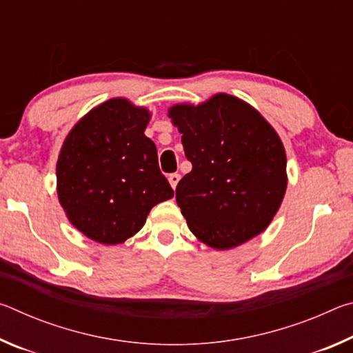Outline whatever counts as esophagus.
<instances>
[{
	"label": "esophagus",
	"instance_id": "obj_1",
	"mask_svg": "<svg viewBox=\"0 0 353 353\" xmlns=\"http://www.w3.org/2000/svg\"><path fill=\"white\" fill-rule=\"evenodd\" d=\"M168 181H170V185L172 187V190H176L179 181H181V174H177V172H172V174L168 176Z\"/></svg>",
	"mask_w": 353,
	"mask_h": 353
}]
</instances>
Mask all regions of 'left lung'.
<instances>
[{"mask_svg":"<svg viewBox=\"0 0 353 353\" xmlns=\"http://www.w3.org/2000/svg\"><path fill=\"white\" fill-rule=\"evenodd\" d=\"M168 117L193 165L176 188L191 234L227 250L265 232L288 183L276 129L252 105L227 93L198 105L176 104Z\"/></svg>","mask_w":353,"mask_h":353,"instance_id":"8db88e82","label":"left lung"}]
</instances>
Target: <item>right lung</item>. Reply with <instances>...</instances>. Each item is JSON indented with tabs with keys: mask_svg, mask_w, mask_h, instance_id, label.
Returning <instances> with one entry per match:
<instances>
[{
	"mask_svg": "<svg viewBox=\"0 0 353 353\" xmlns=\"http://www.w3.org/2000/svg\"><path fill=\"white\" fill-rule=\"evenodd\" d=\"M146 107L112 98L83 115L59 152L57 196L77 230L119 244L146 223L151 208L174 196L160 172L157 148L145 135Z\"/></svg>",
	"mask_w": 353,
	"mask_h": 353,
	"instance_id": "add662e5",
	"label": "right lung"
}]
</instances>
